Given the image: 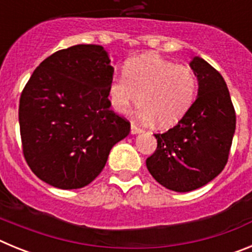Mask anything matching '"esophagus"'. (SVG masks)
Returning <instances> with one entry per match:
<instances>
[{
  "mask_svg": "<svg viewBox=\"0 0 252 252\" xmlns=\"http://www.w3.org/2000/svg\"><path fill=\"white\" fill-rule=\"evenodd\" d=\"M141 132H144V130H142L141 127H139V126L135 124H131V133H132V135H137V133Z\"/></svg>",
  "mask_w": 252,
  "mask_h": 252,
  "instance_id": "1",
  "label": "esophagus"
}]
</instances>
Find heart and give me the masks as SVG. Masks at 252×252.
Segmentation results:
<instances>
[{"mask_svg": "<svg viewBox=\"0 0 252 252\" xmlns=\"http://www.w3.org/2000/svg\"><path fill=\"white\" fill-rule=\"evenodd\" d=\"M197 88V77L189 66L177 65L157 54H144L127 60L124 75L110 82L108 99L119 113H126L141 99L140 117L169 127L192 107Z\"/></svg>", "mask_w": 252, "mask_h": 252, "instance_id": "1", "label": "heart"}]
</instances>
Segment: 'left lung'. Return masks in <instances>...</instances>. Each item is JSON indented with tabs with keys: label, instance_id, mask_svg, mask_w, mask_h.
Returning a JSON list of instances; mask_svg holds the SVG:
<instances>
[{
	"label": "left lung",
	"instance_id": "8db88e82",
	"mask_svg": "<svg viewBox=\"0 0 252 252\" xmlns=\"http://www.w3.org/2000/svg\"><path fill=\"white\" fill-rule=\"evenodd\" d=\"M198 81L194 103L164 133L146 159L153 178L174 192H190L215 179L226 165L236 128V115L223 77L199 57L189 63Z\"/></svg>",
	"mask_w": 252,
	"mask_h": 252
}]
</instances>
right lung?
<instances>
[{
  "label": "right lung",
  "mask_w": 252,
  "mask_h": 252,
  "mask_svg": "<svg viewBox=\"0 0 252 252\" xmlns=\"http://www.w3.org/2000/svg\"><path fill=\"white\" fill-rule=\"evenodd\" d=\"M113 68L101 45H74L40 63L20 97L22 150L39 179L60 189L88 186L130 122L110 110Z\"/></svg>",
  "instance_id": "obj_1"
}]
</instances>
